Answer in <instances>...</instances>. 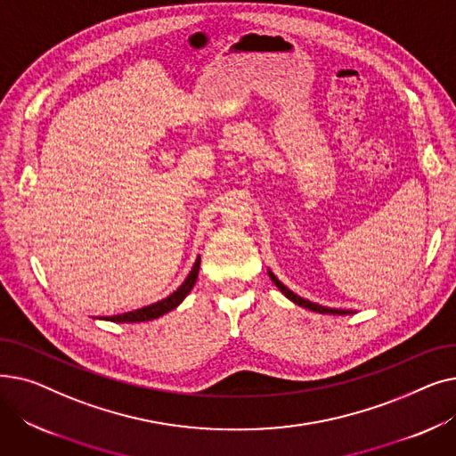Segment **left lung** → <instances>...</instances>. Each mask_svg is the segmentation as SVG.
I'll use <instances>...</instances> for the list:
<instances>
[{"label": "left lung", "instance_id": "left-lung-1", "mask_svg": "<svg viewBox=\"0 0 456 456\" xmlns=\"http://www.w3.org/2000/svg\"><path fill=\"white\" fill-rule=\"evenodd\" d=\"M270 273V279L275 282V286L277 289L289 297L290 301H294L296 305H299V306H305V308H308V310H314V313H320V314H353L351 310H338V308H325V306H322V305H316V303H313V301H306V299H303V297H299V296H296L294 292H290L289 289H286V286L272 273V272H268Z\"/></svg>", "mask_w": 456, "mask_h": 456}]
</instances>
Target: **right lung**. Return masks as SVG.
<instances>
[{"mask_svg":"<svg viewBox=\"0 0 456 456\" xmlns=\"http://www.w3.org/2000/svg\"><path fill=\"white\" fill-rule=\"evenodd\" d=\"M200 262L201 258L198 256L194 268H191V272L188 273V277L184 279V282L179 286V289L172 294L167 296L166 299L162 301H157L153 305H148L143 308H138V310H133V313H126V314H118V316H112V318H105V320H110V322H119V323H136V322H150V320H155L166 313H170V310H174L191 290V286L196 284L198 281V273H200Z\"/></svg>","mask_w":456,"mask_h":456,"instance_id":"obj_1","label":"right lung"}]
</instances>
